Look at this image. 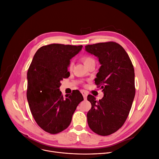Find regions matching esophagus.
Listing matches in <instances>:
<instances>
[{"label":"esophagus","mask_w":159,"mask_h":159,"mask_svg":"<svg viewBox=\"0 0 159 159\" xmlns=\"http://www.w3.org/2000/svg\"><path fill=\"white\" fill-rule=\"evenodd\" d=\"M81 93L82 94V95H83V97H84V100H86V98H87V95H88V94H87V93L85 91H81Z\"/></svg>","instance_id":"34e87169"}]
</instances>
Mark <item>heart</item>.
<instances>
[{"label":"heart","instance_id":"obj_1","mask_svg":"<svg viewBox=\"0 0 159 159\" xmlns=\"http://www.w3.org/2000/svg\"><path fill=\"white\" fill-rule=\"evenodd\" d=\"M82 61H83V62H84V64H85L86 66L91 62H95V60L93 59V58H92L91 57H89V56L84 57L82 58ZM73 62L72 61H71L68 66L69 69L71 70L73 68Z\"/></svg>","mask_w":159,"mask_h":159}]
</instances>
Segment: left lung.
Segmentation results:
<instances>
[{
	"label": "left lung",
	"instance_id": "1",
	"mask_svg": "<svg viewBox=\"0 0 159 159\" xmlns=\"http://www.w3.org/2000/svg\"><path fill=\"white\" fill-rule=\"evenodd\" d=\"M85 49L101 64L95 83L104 93L98 101L88 95L91 108L88 123L97 134L110 135L123 126L131 110L135 95L134 68L125 49L115 42L89 44Z\"/></svg>",
	"mask_w": 159,
	"mask_h": 159
}]
</instances>
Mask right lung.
<instances>
[{
	"label": "right lung",
	"instance_id": "1",
	"mask_svg": "<svg viewBox=\"0 0 159 159\" xmlns=\"http://www.w3.org/2000/svg\"><path fill=\"white\" fill-rule=\"evenodd\" d=\"M82 46L52 44L40 48L27 73V99L35 120L45 131L57 134L69 126L79 104L84 100L79 90L64 97L61 81L70 77V59Z\"/></svg>",
	"mask_w": 159,
	"mask_h": 159
}]
</instances>
